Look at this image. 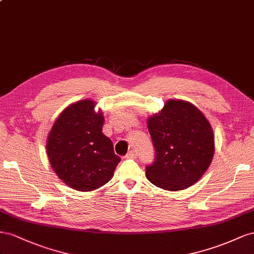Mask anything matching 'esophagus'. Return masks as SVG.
I'll return each instance as SVG.
<instances>
[{
	"instance_id": "obj_1",
	"label": "esophagus",
	"mask_w": 254,
	"mask_h": 254,
	"mask_svg": "<svg viewBox=\"0 0 254 254\" xmlns=\"http://www.w3.org/2000/svg\"><path fill=\"white\" fill-rule=\"evenodd\" d=\"M136 156H137L136 152H135L134 150H131V151H129L128 153L126 155V158H136Z\"/></svg>"
}]
</instances>
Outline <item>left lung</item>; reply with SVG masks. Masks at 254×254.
<instances>
[{
  "instance_id": "1",
  "label": "left lung",
  "mask_w": 254,
  "mask_h": 254,
  "mask_svg": "<svg viewBox=\"0 0 254 254\" xmlns=\"http://www.w3.org/2000/svg\"><path fill=\"white\" fill-rule=\"evenodd\" d=\"M155 150L146 167L152 184L166 190H182L204 175L214 156L211 125L197 107L182 100H169L161 113L148 119Z\"/></svg>"
}]
</instances>
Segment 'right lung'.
<instances>
[{"label":"right lung","instance_id":"1","mask_svg":"<svg viewBox=\"0 0 254 254\" xmlns=\"http://www.w3.org/2000/svg\"><path fill=\"white\" fill-rule=\"evenodd\" d=\"M103 115L95 102L83 100L68 106L49 134L47 153L57 177L78 191H90L110 181L121 158L102 133Z\"/></svg>","mask_w":254,"mask_h":254}]
</instances>
